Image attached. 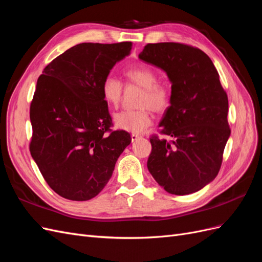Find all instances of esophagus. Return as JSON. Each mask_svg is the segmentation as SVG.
Returning <instances> with one entry per match:
<instances>
[{
	"label": "esophagus",
	"instance_id": "1",
	"mask_svg": "<svg viewBox=\"0 0 262 262\" xmlns=\"http://www.w3.org/2000/svg\"><path fill=\"white\" fill-rule=\"evenodd\" d=\"M140 138H141V136H139V134H137V133H132V134H131V140H132V142L137 141V140L140 139Z\"/></svg>",
	"mask_w": 262,
	"mask_h": 262
}]
</instances>
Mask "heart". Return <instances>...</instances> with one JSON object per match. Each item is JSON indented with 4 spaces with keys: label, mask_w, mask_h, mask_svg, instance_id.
Here are the masks:
<instances>
[{
    "label": "heart",
    "mask_w": 262,
    "mask_h": 262,
    "mask_svg": "<svg viewBox=\"0 0 262 262\" xmlns=\"http://www.w3.org/2000/svg\"><path fill=\"white\" fill-rule=\"evenodd\" d=\"M126 83L136 84L143 89L139 99L141 108L122 110L114 116L118 129L140 133L152 123V109L156 113H164L171 105V91L167 85L158 83V73L146 64H139L124 71ZM123 85L113 75H108L101 83V95L106 104L117 108L120 105Z\"/></svg>",
    "instance_id": "heart-1"
}]
</instances>
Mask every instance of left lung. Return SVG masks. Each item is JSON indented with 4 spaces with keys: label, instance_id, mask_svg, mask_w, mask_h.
<instances>
[{
    "label": "left lung",
    "instance_id": "left-lung-1",
    "mask_svg": "<svg viewBox=\"0 0 262 262\" xmlns=\"http://www.w3.org/2000/svg\"><path fill=\"white\" fill-rule=\"evenodd\" d=\"M139 58L164 70L171 82V105L160 123L169 140L150 137L148 171L171 194L199 191L219 173L231 134L217 71L208 54L179 42L147 43Z\"/></svg>",
    "mask_w": 262,
    "mask_h": 262
}]
</instances>
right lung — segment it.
Masks as SVG:
<instances>
[{"label":"right lung","instance_id":"add662e5","mask_svg":"<svg viewBox=\"0 0 262 262\" xmlns=\"http://www.w3.org/2000/svg\"><path fill=\"white\" fill-rule=\"evenodd\" d=\"M132 42L76 45L47 66L30 104V154L47 184L62 198L86 201L113 175L118 157L131 143L113 131L101 83Z\"/></svg>","mask_w":262,"mask_h":262}]
</instances>
